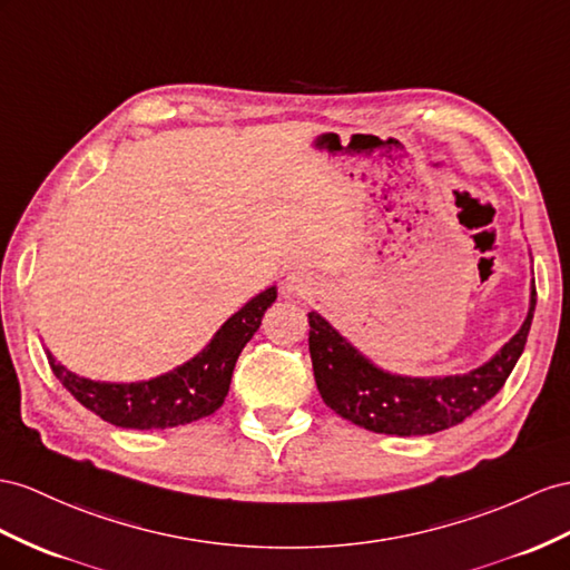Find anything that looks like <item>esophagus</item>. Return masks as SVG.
<instances>
[{"label": "esophagus", "instance_id": "1", "mask_svg": "<svg viewBox=\"0 0 570 570\" xmlns=\"http://www.w3.org/2000/svg\"><path fill=\"white\" fill-rule=\"evenodd\" d=\"M315 291V279L308 272H291L284 279V294L294 296V298H305Z\"/></svg>", "mask_w": 570, "mask_h": 570}]
</instances>
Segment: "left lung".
<instances>
[{
	"label": "left lung",
	"instance_id": "left-lung-1",
	"mask_svg": "<svg viewBox=\"0 0 570 570\" xmlns=\"http://www.w3.org/2000/svg\"><path fill=\"white\" fill-rule=\"evenodd\" d=\"M537 291L522 327L479 368L460 375L410 377L377 368L320 313H308L311 358L320 395L352 424L387 435H429L458 426L503 387L528 342Z\"/></svg>",
	"mask_w": 570,
	"mask_h": 570
}]
</instances>
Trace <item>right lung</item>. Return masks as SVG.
<instances>
[{
  "mask_svg": "<svg viewBox=\"0 0 570 570\" xmlns=\"http://www.w3.org/2000/svg\"><path fill=\"white\" fill-rule=\"evenodd\" d=\"M274 301L276 286H269L253 301H247L238 313H233L195 358L151 377V381H91V377L65 368L50 352L48 361L57 381L75 395V400L112 426L137 431L185 426L214 414L224 404L243 346L253 340L262 315Z\"/></svg>",
  "mask_w": 570,
  "mask_h": 570,
  "instance_id": "right-lung-1",
  "label": "right lung"
}]
</instances>
